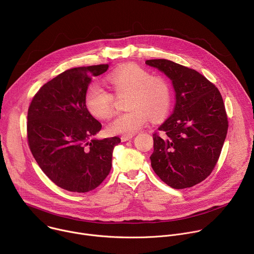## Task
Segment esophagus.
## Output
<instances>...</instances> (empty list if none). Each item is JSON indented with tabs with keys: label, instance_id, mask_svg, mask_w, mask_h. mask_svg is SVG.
I'll return each mask as SVG.
<instances>
[{
	"label": "esophagus",
	"instance_id": "34e87169",
	"mask_svg": "<svg viewBox=\"0 0 254 254\" xmlns=\"http://www.w3.org/2000/svg\"><path fill=\"white\" fill-rule=\"evenodd\" d=\"M131 137H132V135H123V136L121 137V139H122V141H127V140L130 139Z\"/></svg>",
	"mask_w": 254,
	"mask_h": 254
}]
</instances>
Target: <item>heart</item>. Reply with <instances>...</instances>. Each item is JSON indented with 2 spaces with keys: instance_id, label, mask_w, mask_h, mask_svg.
I'll return each mask as SVG.
<instances>
[{
  "instance_id": "obj_1",
  "label": "heart",
  "mask_w": 254,
  "mask_h": 254,
  "mask_svg": "<svg viewBox=\"0 0 254 254\" xmlns=\"http://www.w3.org/2000/svg\"><path fill=\"white\" fill-rule=\"evenodd\" d=\"M116 95H127V113L115 116L105 127L107 134L131 135L147 123L160 121L170 112L172 88L167 78L152 75L151 72L134 63L121 66L107 76ZM114 95L98 84H91L85 94V106L89 114L105 120L113 114Z\"/></svg>"
}]
</instances>
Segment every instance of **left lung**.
Segmentation results:
<instances>
[{"instance_id": "obj_1", "label": "left lung", "mask_w": 254, "mask_h": 254, "mask_svg": "<svg viewBox=\"0 0 254 254\" xmlns=\"http://www.w3.org/2000/svg\"><path fill=\"white\" fill-rule=\"evenodd\" d=\"M146 63L163 71L176 91L173 115L155 131L152 168L174 189L204 181L219 160L228 130L222 95L198 71L167 59Z\"/></svg>"}]
</instances>
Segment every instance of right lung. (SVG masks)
<instances>
[{
    "label": "right lung",
    "mask_w": 254,
    "mask_h": 254,
    "mask_svg": "<svg viewBox=\"0 0 254 254\" xmlns=\"http://www.w3.org/2000/svg\"><path fill=\"white\" fill-rule=\"evenodd\" d=\"M108 64L68 69L45 83L28 110L30 151L44 174L58 187L86 193L98 187L112 169L119 136L93 138L101 129L85 106L91 78Z\"/></svg>",
    "instance_id": "add662e5"
}]
</instances>
